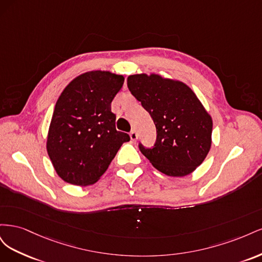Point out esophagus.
I'll list each match as a JSON object with an SVG mask.
<instances>
[{
  "instance_id": "34e87169",
  "label": "esophagus",
  "mask_w": 262,
  "mask_h": 262,
  "mask_svg": "<svg viewBox=\"0 0 262 262\" xmlns=\"http://www.w3.org/2000/svg\"><path fill=\"white\" fill-rule=\"evenodd\" d=\"M130 138L132 141H137L138 140V133L136 132V130H132L130 132Z\"/></svg>"
}]
</instances>
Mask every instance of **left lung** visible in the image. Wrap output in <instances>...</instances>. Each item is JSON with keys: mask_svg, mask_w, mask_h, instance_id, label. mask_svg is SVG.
Masks as SVG:
<instances>
[{"mask_svg": "<svg viewBox=\"0 0 262 262\" xmlns=\"http://www.w3.org/2000/svg\"><path fill=\"white\" fill-rule=\"evenodd\" d=\"M126 82L156 126L153 148L140 144L142 154L167 176L184 177L194 171L211 148L213 126L196 95L185 83L155 73L130 75Z\"/></svg>", "mask_w": 262, "mask_h": 262, "instance_id": "left-lung-1", "label": "left lung"}]
</instances>
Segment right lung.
<instances>
[{
	"label": "right lung",
	"instance_id": "obj_1",
	"mask_svg": "<svg viewBox=\"0 0 262 262\" xmlns=\"http://www.w3.org/2000/svg\"><path fill=\"white\" fill-rule=\"evenodd\" d=\"M122 75L91 71L75 77L55 104L47 152L58 176L69 184L96 182L115 158L128 133L116 130L112 101L121 90Z\"/></svg>",
	"mask_w": 262,
	"mask_h": 262
}]
</instances>
